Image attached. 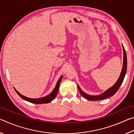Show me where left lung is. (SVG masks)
<instances>
[{
	"instance_id": "1",
	"label": "left lung",
	"mask_w": 134,
	"mask_h": 134,
	"mask_svg": "<svg viewBox=\"0 0 134 134\" xmlns=\"http://www.w3.org/2000/svg\"><path fill=\"white\" fill-rule=\"evenodd\" d=\"M123 50H124V63H123V67H122V71L121 73V75L119 76V78L116 81V83L113 85L112 87L110 88L109 89L106 90L105 92L103 93L98 95V96H91V95H89L86 94L84 93L82 90L80 89L79 86H78V89L79 92H80V94L82 95V96L85 97V99L89 100H100L105 99L108 97H109L110 96H112L113 94H115L119 89V88L121 86V84L123 82V80L125 76L126 72V68H127V58H126V54L125 49L124 47H123Z\"/></svg>"
}]
</instances>
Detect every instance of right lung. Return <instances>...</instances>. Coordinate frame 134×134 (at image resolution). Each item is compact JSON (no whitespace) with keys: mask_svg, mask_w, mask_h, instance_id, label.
<instances>
[{"mask_svg":"<svg viewBox=\"0 0 134 134\" xmlns=\"http://www.w3.org/2000/svg\"><path fill=\"white\" fill-rule=\"evenodd\" d=\"M63 78V76H61L60 78L59 79V80L57 81V85L55 86V89H54V90L48 96H45L41 97V98H38V99H32V98H29V97H27L23 96L21 94H20L19 92H18L16 90H15L16 92L17 93V94L19 95V96L24 99L25 100H26L28 102H29L32 103H35V104H42V103H48L49 102H50L54 98L56 97L57 94L58 93V90H59V86H60V84L61 82V80Z\"/></svg>","mask_w":134,"mask_h":134,"instance_id":"obj_1","label":"right lung"}]
</instances>
